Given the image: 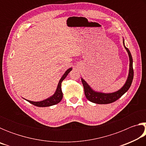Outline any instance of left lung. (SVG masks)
I'll use <instances>...</instances> for the list:
<instances>
[{
    "instance_id": "left-lung-1",
    "label": "left lung",
    "mask_w": 146,
    "mask_h": 146,
    "mask_svg": "<svg viewBox=\"0 0 146 146\" xmlns=\"http://www.w3.org/2000/svg\"><path fill=\"white\" fill-rule=\"evenodd\" d=\"M123 44L125 49H126L129 58V73H128L127 80L125 81V84H123L122 87L118 91H116L115 92L112 93H106L100 92V91H96L93 90L84 79L81 78V80H82V84L84 86V90L86 97L87 98V99L88 100H90V102L98 104H107L112 103L113 102H115V101L117 100L118 98H120L123 94L126 93L127 90L129 89L133 79V75H134V72H133V58L129 50L125 46L124 39L123 38Z\"/></svg>"
}]
</instances>
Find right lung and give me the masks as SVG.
<instances>
[{
	"label": "right lung",
	"instance_id": "obj_1",
	"mask_svg": "<svg viewBox=\"0 0 146 146\" xmlns=\"http://www.w3.org/2000/svg\"><path fill=\"white\" fill-rule=\"evenodd\" d=\"M71 70H72V68H69L66 71V72L64 73V75L60 79V80H59L55 92L54 93L53 95H51V97L47 98L46 99H44L43 100L38 101V102H35V101L26 100L25 98H24V99H25L26 100L28 101V102L32 104H33L34 106H38V107H49V106L55 105L56 104L59 103L63 97V93L61 89L62 82L66 78V76L68 75V73H70Z\"/></svg>",
	"mask_w": 146,
	"mask_h": 146
}]
</instances>
